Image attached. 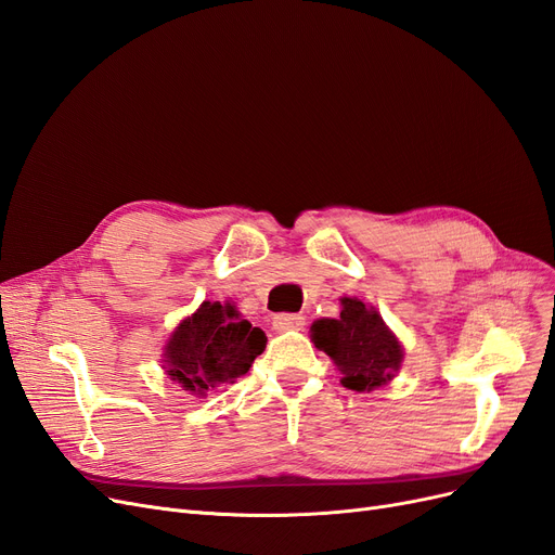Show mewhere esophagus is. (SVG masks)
Instances as JSON below:
<instances>
[{
  "label": "esophagus",
  "mask_w": 555,
  "mask_h": 555,
  "mask_svg": "<svg viewBox=\"0 0 555 555\" xmlns=\"http://www.w3.org/2000/svg\"><path fill=\"white\" fill-rule=\"evenodd\" d=\"M304 324H306L304 315H297V313H281L274 318L276 332H301Z\"/></svg>",
  "instance_id": "esophagus-1"
}]
</instances>
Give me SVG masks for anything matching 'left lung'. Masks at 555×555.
<instances>
[{
  "instance_id": "8db88e82",
  "label": "left lung",
  "mask_w": 555,
  "mask_h": 555,
  "mask_svg": "<svg viewBox=\"0 0 555 555\" xmlns=\"http://www.w3.org/2000/svg\"><path fill=\"white\" fill-rule=\"evenodd\" d=\"M338 320H318L311 326V340L340 367L343 384L352 391H373L393 379L402 363L398 338L375 309L359 299L343 297Z\"/></svg>"
}]
</instances>
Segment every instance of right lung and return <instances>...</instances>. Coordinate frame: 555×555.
Instances as JSON below:
<instances>
[{"instance_id":"obj_1","label":"right lung","mask_w":555,"mask_h":555,"mask_svg":"<svg viewBox=\"0 0 555 555\" xmlns=\"http://www.w3.org/2000/svg\"><path fill=\"white\" fill-rule=\"evenodd\" d=\"M264 345V332L249 320H242L231 304L203 301L192 318L176 326L164 361L173 382L203 396L219 384L235 382L249 373Z\"/></svg>"}]
</instances>
